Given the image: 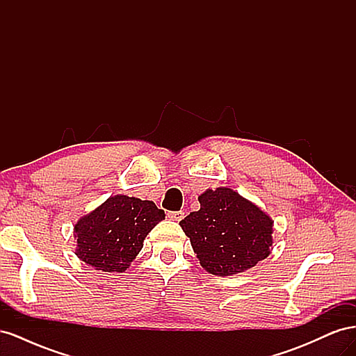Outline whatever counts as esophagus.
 <instances>
[{
  "label": "esophagus",
  "instance_id": "34e87169",
  "mask_svg": "<svg viewBox=\"0 0 356 356\" xmlns=\"http://www.w3.org/2000/svg\"><path fill=\"white\" fill-rule=\"evenodd\" d=\"M168 217L172 221H181L182 218H184V212H182V211H170V212H168Z\"/></svg>",
  "mask_w": 356,
  "mask_h": 356
}]
</instances>
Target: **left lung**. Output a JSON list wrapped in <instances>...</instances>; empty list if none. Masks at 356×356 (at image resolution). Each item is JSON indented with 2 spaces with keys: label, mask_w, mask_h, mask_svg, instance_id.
<instances>
[{
  "label": "left lung",
  "mask_w": 356,
  "mask_h": 356,
  "mask_svg": "<svg viewBox=\"0 0 356 356\" xmlns=\"http://www.w3.org/2000/svg\"><path fill=\"white\" fill-rule=\"evenodd\" d=\"M200 209L179 225L190 238L204 270L230 276L264 260L273 245V220L238 191L227 187L199 196Z\"/></svg>",
  "instance_id": "left-lung-1"
}]
</instances>
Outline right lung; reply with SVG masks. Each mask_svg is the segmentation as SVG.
I'll use <instances>...</instances> for the list:
<instances>
[{
  "label": "right lung",
  "mask_w": 356,
  "mask_h": 356,
  "mask_svg": "<svg viewBox=\"0 0 356 356\" xmlns=\"http://www.w3.org/2000/svg\"><path fill=\"white\" fill-rule=\"evenodd\" d=\"M161 220H165V211L152 200L111 196L74 225L75 255L95 270L122 273L143 250L147 234Z\"/></svg>",
  "instance_id": "1"
}]
</instances>
